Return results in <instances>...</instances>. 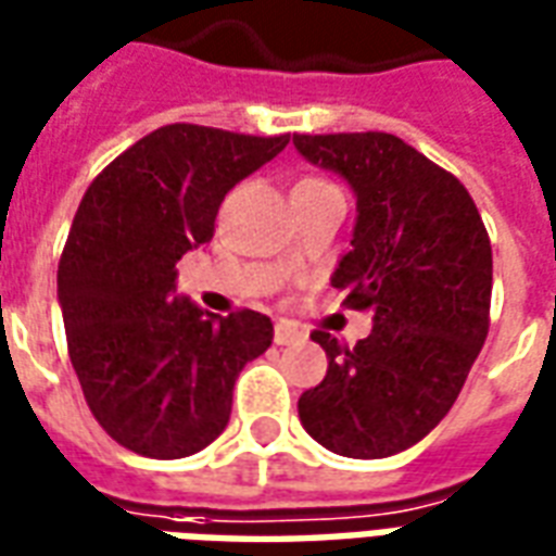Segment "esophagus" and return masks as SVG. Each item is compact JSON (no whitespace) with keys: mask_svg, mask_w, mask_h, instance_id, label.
<instances>
[{"mask_svg":"<svg viewBox=\"0 0 556 556\" xmlns=\"http://www.w3.org/2000/svg\"><path fill=\"white\" fill-rule=\"evenodd\" d=\"M303 339V330H298L294 325H289V321H279L277 327H274V342L277 345H291V342H301Z\"/></svg>","mask_w":556,"mask_h":556,"instance_id":"1","label":"esophagus"}]
</instances>
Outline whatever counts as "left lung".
<instances>
[{
  "label": "left lung",
  "mask_w": 556,
  "mask_h": 556,
  "mask_svg": "<svg viewBox=\"0 0 556 556\" xmlns=\"http://www.w3.org/2000/svg\"><path fill=\"white\" fill-rule=\"evenodd\" d=\"M294 148L357 199L351 250L330 282L375 313L354 349L315 330L330 366L298 414L330 453L387 458L446 417L485 342L489 231L465 184L393 134H298Z\"/></svg>",
  "instance_id": "8db88e82"
}]
</instances>
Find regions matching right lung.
I'll return each instance as SVG.
<instances>
[{
  "instance_id": "add662e5",
  "label": "right lung",
  "mask_w": 556,
  "mask_h": 556,
  "mask_svg": "<svg viewBox=\"0 0 556 556\" xmlns=\"http://www.w3.org/2000/svg\"><path fill=\"white\" fill-rule=\"evenodd\" d=\"M289 146L217 127L166 125L91 181L59 262L74 372L103 431L148 458H184L229 426L231 390L274 342L253 309H199L175 262L214 238L219 202Z\"/></svg>"
}]
</instances>
